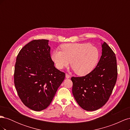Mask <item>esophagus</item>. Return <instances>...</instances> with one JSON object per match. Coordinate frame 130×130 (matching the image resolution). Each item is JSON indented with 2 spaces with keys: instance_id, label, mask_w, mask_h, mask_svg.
I'll use <instances>...</instances> for the list:
<instances>
[{
  "instance_id": "34e87169",
  "label": "esophagus",
  "mask_w": 130,
  "mask_h": 130,
  "mask_svg": "<svg viewBox=\"0 0 130 130\" xmlns=\"http://www.w3.org/2000/svg\"><path fill=\"white\" fill-rule=\"evenodd\" d=\"M66 78H69L70 77V75L68 74V73H66Z\"/></svg>"
}]
</instances>
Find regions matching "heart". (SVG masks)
Masks as SVG:
<instances>
[{
  "label": "heart",
  "instance_id": "b5f03b06",
  "mask_svg": "<svg viewBox=\"0 0 130 130\" xmlns=\"http://www.w3.org/2000/svg\"><path fill=\"white\" fill-rule=\"evenodd\" d=\"M61 51H54L52 58L58 69L69 65L76 74L84 76L91 72L99 60V53L89 43H68L61 46Z\"/></svg>",
  "mask_w": 130,
  "mask_h": 130
}]
</instances>
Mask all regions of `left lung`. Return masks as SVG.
<instances>
[{
  "instance_id": "obj_1",
  "label": "left lung",
  "mask_w": 130,
  "mask_h": 130,
  "mask_svg": "<svg viewBox=\"0 0 130 130\" xmlns=\"http://www.w3.org/2000/svg\"><path fill=\"white\" fill-rule=\"evenodd\" d=\"M96 67L86 76H73L72 92L77 104L86 111L101 108L107 102L116 85L118 69L115 53L106 42Z\"/></svg>"
}]
</instances>
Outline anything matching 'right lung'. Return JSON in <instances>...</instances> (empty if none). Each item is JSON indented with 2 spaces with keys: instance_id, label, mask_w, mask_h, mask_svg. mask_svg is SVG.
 <instances>
[{
  "instance_id": "1",
  "label": "right lung",
  "mask_w": 130,
  "mask_h": 130,
  "mask_svg": "<svg viewBox=\"0 0 130 130\" xmlns=\"http://www.w3.org/2000/svg\"><path fill=\"white\" fill-rule=\"evenodd\" d=\"M65 76L64 72L54 66L48 40L31 41L17 56L15 87L22 103L34 111H40L48 107Z\"/></svg>"
}]
</instances>
